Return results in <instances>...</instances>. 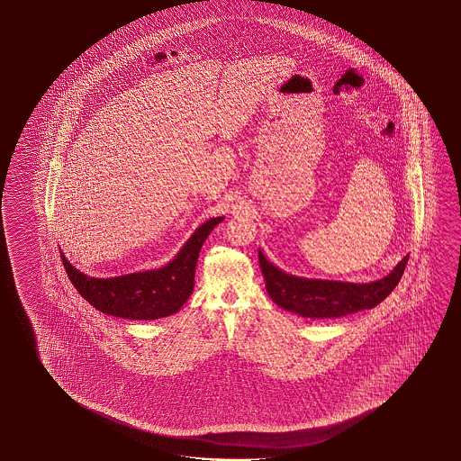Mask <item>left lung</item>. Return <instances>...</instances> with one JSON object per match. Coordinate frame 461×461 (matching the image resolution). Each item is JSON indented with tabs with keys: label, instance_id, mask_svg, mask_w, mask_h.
Listing matches in <instances>:
<instances>
[{
	"label": "left lung",
	"instance_id": "8db88e82",
	"mask_svg": "<svg viewBox=\"0 0 461 461\" xmlns=\"http://www.w3.org/2000/svg\"><path fill=\"white\" fill-rule=\"evenodd\" d=\"M258 262L264 273L265 287L273 303L301 317L321 320L346 317L383 303L399 285L408 264V256L403 257L387 276L371 283H346L287 275L268 262L262 250H258Z\"/></svg>",
	"mask_w": 461,
	"mask_h": 461
}]
</instances>
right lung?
Returning <instances> with one entry per match:
<instances>
[{
	"label": "right lung",
	"instance_id": "right-lung-1",
	"mask_svg": "<svg viewBox=\"0 0 461 461\" xmlns=\"http://www.w3.org/2000/svg\"><path fill=\"white\" fill-rule=\"evenodd\" d=\"M225 217L207 220L168 264L115 278H93L77 270L62 254L64 268L78 294L99 312L125 320H158L182 309L194 287L197 257L207 236Z\"/></svg>",
	"mask_w": 461,
	"mask_h": 461
}]
</instances>
